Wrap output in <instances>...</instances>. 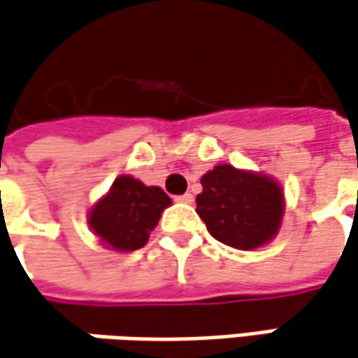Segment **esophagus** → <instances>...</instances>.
Returning <instances> with one entry per match:
<instances>
[{
  "instance_id": "1",
  "label": "esophagus",
  "mask_w": 358,
  "mask_h": 358,
  "mask_svg": "<svg viewBox=\"0 0 358 358\" xmlns=\"http://www.w3.org/2000/svg\"><path fill=\"white\" fill-rule=\"evenodd\" d=\"M176 200H178V202H184V204H190V202L194 200V196L186 192V194H182V196H176Z\"/></svg>"
}]
</instances>
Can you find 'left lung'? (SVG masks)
<instances>
[{"label": "left lung", "instance_id": "8db88e82", "mask_svg": "<svg viewBox=\"0 0 358 358\" xmlns=\"http://www.w3.org/2000/svg\"><path fill=\"white\" fill-rule=\"evenodd\" d=\"M200 184L196 213L217 241L251 251L278 235L285 204L282 186L273 178L221 164Z\"/></svg>", "mask_w": 358, "mask_h": 358}]
</instances>
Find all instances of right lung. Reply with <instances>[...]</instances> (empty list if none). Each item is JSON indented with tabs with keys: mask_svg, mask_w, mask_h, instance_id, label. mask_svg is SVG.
<instances>
[{
	"mask_svg": "<svg viewBox=\"0 0 358 358\" xmlns=\"http://www.w3.org/2000/svg\"><path fill=\"white\" fill-rule=\"evenodd\" d=\"M170 204V196L158 186L119 176L109 192L91 208L89 227L105 247L136 251L148 243L164 208Z\"/></svg>",
	"mask_w": 358,
	"mask_h": 358,
	"instance_id": "add662e5",
	"label": "right lung"
}]
</instances>
